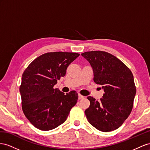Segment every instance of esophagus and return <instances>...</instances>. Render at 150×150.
<instances>
[{
	"mask_svg": "<svg viewBox=\"0 0 150 150\" xmlns=\"http://www.w3.org/2000/svg\"><path fill=\"white\" fill-rule=\"evenodd\" d=\"M83 96L80 95V94H79V100L83 99Z\"/></svg>",
	"mask_w": 150,
	"mask_h": 150,
	"instance_id": "obj_1",
	"label": "esophagus"
}]
</instances>
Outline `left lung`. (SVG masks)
I'll return each instance as SVG.
<instances>
[{
	"mask_svg": "<svg viewBox=\"0 0 150 150\" xmlns=\"http://www.w3.org/2000/svg\"><path fill=\"white\" fill-rule=\"evenodd\" d=\"M90 63L93 81L104 93L100 101L88 96L90 106L85 111L88 122L97 129L109 132L120 127L133 106L136 88L131 71L120 59L105 51L81 54Z\"/></svg>",
	"mask_w": 150,
	"mask_h": 150,
	"instance_id": "1",
	"label": "left lung"
}]
</instances>
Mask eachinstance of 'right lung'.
<instances>
[{"instance_id": "add662e5", "label": "right lung", "mask_w": 150, "mask_h": 150, "mask_svg": "<svg viewBox=\"0 0 150 150\" xmlns=\"http://www.w3.org/2000/svg\"><path fill=\"white\" fill-rule=\"evenodd\" d=\"M79 55L62 51L46 53L36 58L24 70L19 88L22 109L25 116L38 129L49 131L62 125L77 102L76 91L65 94L53 87Z\"/></svg>"}]
</instances>
